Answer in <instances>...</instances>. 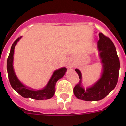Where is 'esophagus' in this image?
I'll list each match as a JSON object with an SVG mask.
<instances>
[{
    "label": "esophagus",
    "mask_w": 126,
    "mask_h": 126,
    "mask_svg": "<svg viewBox=\"0 0 126 126\" xmlns=\"http://www.w3.org/2000/svg\"><path fill=\"white\" fill-rule=\"evenodd\" d=\"M72 64H71V63H69V64H68V67H69V68H72Z\"/></svg>",
    "instance_id": "34e87169"
}]
</instances>
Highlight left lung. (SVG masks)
Returning a JSON list of instances; mask_svg holds the SVG:
<instances>
[{
	"mask_svg": "<svg viewBox=\"0 0 126 126\" xmlns=\"http://www.w3.org/2000/svg\"><path fill=\"white\" fill-rule=\"evenodd\" d=\"M98 49L103 63V72L101 78L92 87L86 91L81 86L82 74L76 69L80 80L76 85L73 92L76 97L86 101H97L104 99L116 87L119 76V60L113 43L102 33L99 34Z\"/></svg>",
	"mask_w": 126,
	"mask_h": 126,
	"instance_id": "1",
	"label": "left lung"
}]
</instances>
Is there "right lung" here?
<instances>
[{"label":"right lung","mask_w":126,"mask_h":126,"mask_svg":"<svg viewBox=\"0 0 126 126\" xmlns=\"http://www.w3.org/2000/svg\"><path fill=\"white\" fill-rule=\"evenodd\" d=\"M21 36L16 39L15 41L13 43L11 47L10 54L7 59V68L8 72V76L9 81L13 88L17 91L21 96L25 98H32L36 100L49 99L53 97L55 91V83L58 79L62 78L66 71V68H62L61 69L55 71L53 74L51 79L49 80L47 86L42 90H33L29 89L23 85L19 82L16 77L13 70V54L15 47L17 44V42L21 39Z\"/></svg>","instance_id":"right-lung-1"}]
</instances>
